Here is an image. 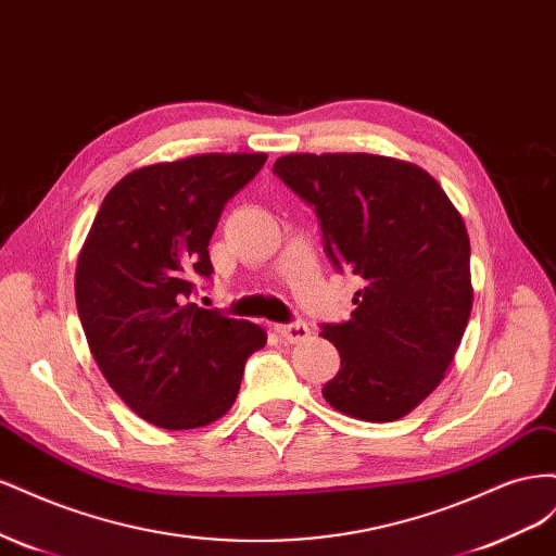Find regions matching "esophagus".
Here are the masks:
<instances>
[{"label":"esophagus","mask_w":556,"mask_h":556,"mask_svg":"<svg viewBox=\"0 0 556 556\" xmlns=\"http://www.w3.org/2000/svg\"><path fill=\"white\" fill-rule=\"evenodd\" d=\"M276 333L285 343H301L311 336V329L304 323H290V325H276Z\"/></svg>","instance_id":"34e87169"}]
</instances>
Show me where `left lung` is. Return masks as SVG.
<instances>
[{"mask_svg":"<svg viewBox=\"0 0 556 556\" xmlns=\"http://www.w3.org/2000/svg\"><path fill=\"white\" fill-rule=\"evenodd\" d=\"M274 174L315 206L333 266L364 280L348 323L323 327L341 355L323 396L364 422H394L441 384L468 325L462 215L422 166L394 157L294 153Z\"/></svg>","mask_w":556,"mask_h":556,"instance_id":"obj_1","label":"left lung"}]
</instances>
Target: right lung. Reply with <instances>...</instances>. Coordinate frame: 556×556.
Segmentation results:
<instances>
[{
	"instance_id": "add662e5",
	"label": "right lung",
	"mask_w": 556,
	"mask_h": 556,
	"mask_svg": "<svg viewBox=\"0 0 556 556\" xmlns=\"http://www.w3.org/2000/svg\"><path fill=\"white\" fill-rule=\"evenodd\" d=\"M264 153H208L141 166L104 197L76 264V308L113 392L160 429H197L237 401L266 331L190 301L211 278L208 243Z\"/></svg>"
}]
</instances>
